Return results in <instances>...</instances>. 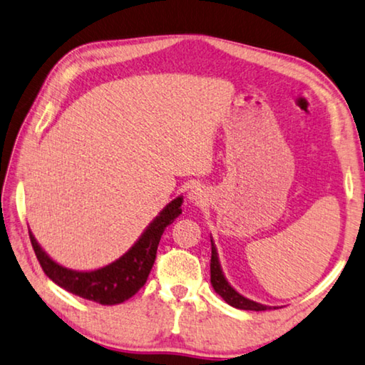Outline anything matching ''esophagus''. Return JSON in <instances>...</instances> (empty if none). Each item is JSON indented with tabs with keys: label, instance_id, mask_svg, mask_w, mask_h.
Segmentation results:
<instances>
[{
	"label": "esophagus",
	"instance_id": "obj_1",
	"mask_svg": "<svg viewBox=\"0 0 365 365\" xmlns=\"http://www.w3.org/2000/svg\"><path fill=\"white\" fill-rule=\"evenodd\" d=\"M201 190H198V188H193V190H190V193H188V198L192 200V201H201Z\"/></svg>",
	"mask_w": 365,
	"mask_h": 365
}]
</instances>
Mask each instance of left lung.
Here are the masks:
<instances>
[{
    "label": "left lung",
    "mask_w": 365,
    "mask_h": 365,
    "mask_svg": "<svg viewBox=\"0 0 365 365\" xmlns=\"http://www.w3.org/2000/svg\"><path fill=\"white\" fill-rule=\"evenodd\" d=\"M211 284L214 287V291H216L219 296L225 300V302H227L229 305H232V307H235V309L255 310V312L271 309V307H268V305L253 302V300L240 296V294L237 292L227 281H225L222 269H221V264H219V259H217L216 247H214L212 240H211ZM273 309H277V307H273Z\"/></svg>",
    "instance_id": "1"
}]
</instances>
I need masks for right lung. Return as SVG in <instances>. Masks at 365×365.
I'll return each mask as SVG.
<instances>
[{
  "instance_id": "add662e5",
  "label": "right lung",
  "mask_w": 365,
  "mask_h": 365,
  "mask_svg": "<svg viewBox=\"0 0 365 365\" xmlns=\"http://www.w3.org/2000/svg\"><path fill=\"white\" fill-rule=\"evenodd\" d=\"M182 196H178L167 205L144 230L140 240L123 257L96 271H73L63 268L40 248L31 230H29V237H31V244L43 273L55 284L92 302L102 305L121 304L135 296L146 284L155 262L160 237L167 225L175 221L178 214H182Z\"/></svg>"
}]
</instances>
